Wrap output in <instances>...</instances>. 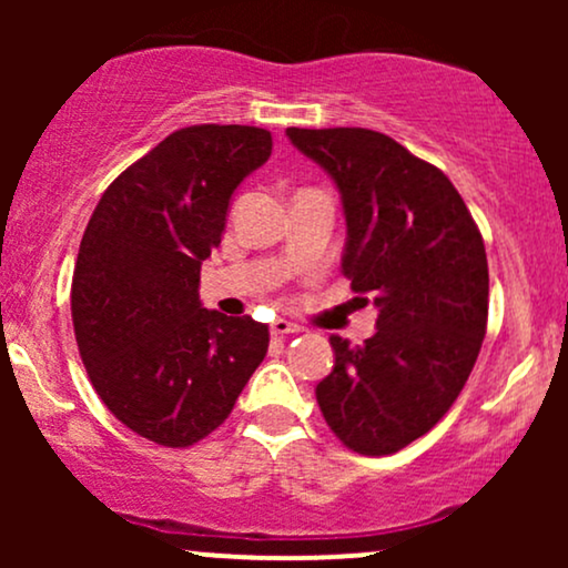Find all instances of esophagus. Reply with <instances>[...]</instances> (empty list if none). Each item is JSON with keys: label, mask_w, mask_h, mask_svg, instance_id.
Returning a JSON list of instances; mask_svg holds the SVG:
<instances>
[{"label": "esophagus", "mask_w": 568, "mask_h": 568, "mask_svg": "<svg viewBox=\"0 0 568 568\" xmlns=\"http://www.w3.org/2000/svg\"><path fill=\"white\" fill-rule=\"evenodd\" d=\"M272 336H288V334H302V325H296V323H291V321H283V317H280V321H275L272 323Z\"/></svg>", "instance_id": "esophagus-1"}]
</instances>
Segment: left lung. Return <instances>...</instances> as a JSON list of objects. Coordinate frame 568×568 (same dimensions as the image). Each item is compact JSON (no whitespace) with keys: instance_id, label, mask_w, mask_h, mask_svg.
<instances>
[{"instance_id":"left-lung-1","label":"left lung","mask_w":568,"mask_h":568,"mask_svg":"<svg viewBox=\"0 0 568 568\" xmlns=\"http://www.w3.org/2000/svg\"><path fill=\"white\" fill-rule=\"evenodd\" d=\"M285 135L342 194V272L379 310L363 344L331 336L334 368L317 384V406L352 452L395 454L438 425L478 361L488 317L484 237L443 171L389 135Z\"/></svg>"}]
</instances>
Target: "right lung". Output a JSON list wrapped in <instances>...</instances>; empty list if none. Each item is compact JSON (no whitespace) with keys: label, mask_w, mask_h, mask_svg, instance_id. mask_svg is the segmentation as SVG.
<instances>
[{"label":"right lung","mask_w":568,"mask_h":568,"mask_svg":"<svg viewBox=\"0 0 568 568\" xmlns=\"http://www.w3.org/2000/svg\"><path fill=\"white\" fill-rule=\"evenodd\" d=\"M272 154L270 130L192 125L160 141L103 192L77 253L71 321L98 397L122 425L192 446L232 414L270 347L253 317L200 302L230 200Z\"/></svg>","instance_id":"add662e5"}]
</instances>
